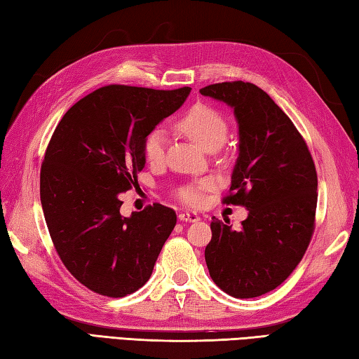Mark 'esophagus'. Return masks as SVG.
<instances>
[{
	"instance_id": "1",
	"label": "esophagus",
	"mask_w": 359,
	"mask_h": 359,
	"mask_svg": "<svg viewBox=\"0 0 359 359\" xmlns=\"http://www.w3.org/2000/svg\"><path fill=\"white\" fill-rule=\"evenodd\" d=\"M178 217H180L181 222H189V223H194V222L200 220V215L195 214V212H181Z\"/></svg>"
}]
</instances>
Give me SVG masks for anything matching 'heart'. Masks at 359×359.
Instances as JSON below:
<instances>
[{
	"instance_id": "b5f03b06",
	"label": "heart",
	"mask_w": 359,
	"mask_h": 359,
	"mask_svg": "<svg viewBox=\"0 0 359 359\" xmlns=\"http://www.w3.org/2000/svg\"><path fill=\"white\" fill-rule=\"evenodd\" d=\"M177 126L182 134H186L195 144H198L209 151L211 148H219L223 144L228 131V120L215 107L198 103L182 114ZM165 144V133L161 128H156V130L147 134L144 145H142V151H144V158L148 164L159 165L164 161ZM212 186V180H201L197 184L181 187L178 195L186 205L198 206L205 200L203 192L209 191Z\"/></svg>"
}]
</instances>
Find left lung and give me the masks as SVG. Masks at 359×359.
<instances>
[{
	"mask_svg": "<svg viewBox=\"0 0 359 359\" xmlns=\"http://www.w3.org/2000/svg\"><path fill=\"white\" fill-rule=\"evenodd\" d=\"M200 93L234 109L239 156L223 201L248 209L239 229L212 217L206 266L226 294L253 299L278 287L306 252L316 222V165L302 134L258 86L233 81Z\"/></svg>",
	"mask_w": 359,
	"mask_h": 359,
	"instance_id": "8db88e82",
	"label": "left lung"
}]
</instances>
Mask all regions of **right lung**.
<instances>
[{
    "instance_id": "1",
    "label": "right lung",
    "mask_w": 359,
    "mask_h": 359,
    "mask_svg": "<svg viewBox=\"0 0 359 359\" xmlns=\"http://www.w3.org/2000/svg\"><path fill=\"white\" fill-rule=\"evenodd\" d=\"M189 93L191 87H100L53 133L40 168L45 222L60 261L93 292L112 299L136 292L177 225L173 209L159 203L123 217L118 194L137 184L147 134Z\"/></svg>"
}]
</instances>
